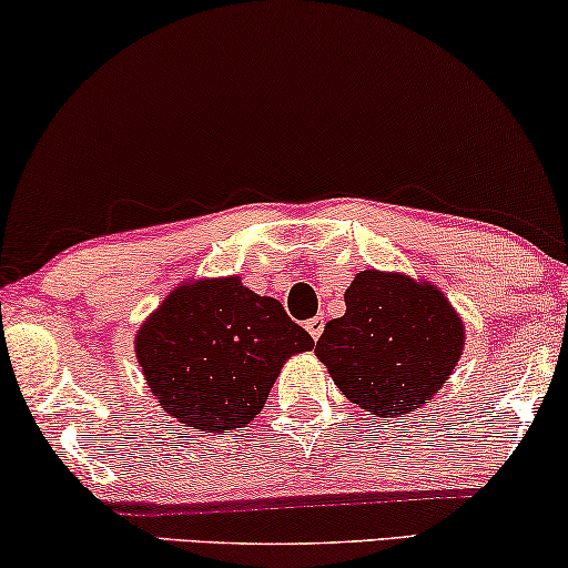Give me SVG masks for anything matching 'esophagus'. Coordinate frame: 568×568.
Here are the masks:
<instances>
[{"label": "esophagus", "instance_id": "34e87169", "mask_svg": "<svg viewBox=\"0 0 568 568\" xmlns=\"http://www.w3.org/2000/svg\"><path fill=\"white\" fill-rule=\"evenodd\" d=\"M306 332L311 334L313 342H318L321 332H324V316H313L306 321Z\"/></svg>", "mask_w": 568, "mask_h": 568}]
</instances>
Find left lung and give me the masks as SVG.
Listing matches in <instances>:
<instances>
[{
  "label": "left lung",
  "mask_w": 568,
  "mask_h": 568,
  "mask_svg": "<svg viewBox=\"0 0 568 568\" xmlns=\"http://www.w3.org/2000/svg\"><path fill=\"white\" fill-rule=\"evenodd\" d=\"M344 303V316L328 321L316 342V357L344 397L403 420L442 390L459 362V313L436 285L379 270L357 273Z\"/></svg>",
  "instance_id": "left-lung-1"
}]
</instances>
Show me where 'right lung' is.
Segmentation results:
<instances>
[{
	"label": "right lung",
	"instance_id": "obj_1",
	"mask_svg": "<svg viewBox=\"0 0 568 568\" xmlns=\"http://www.w3.org/2000/svg\"><path fill=\"white\" fill-rule=\"evenodd\" d=\"M311 346L281 301L252 293L234 275L178 285L134 336L155 400L206 434L255 418L285 359Z\"/></svg>",
	"mask_w": 568,
	"mask_h": 568
}]
</instances>
